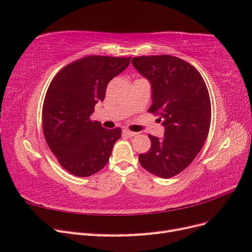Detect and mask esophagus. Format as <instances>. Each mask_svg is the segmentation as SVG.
I'll return each instance as SVG.
<instances>
[{
	"mask_svg": "<svg viewBox=\"0 0 252 252\" xmlns=\"http://www.w3.org/2000/svg\"><path fill=\"white\" fill-rule=\"evenodd\" d=\"M123 133H124V134H126L127 136H129V138H132V136H135L136 134H138V132L129 131V130H127V129H125V130H123Z\"/></svg>",
	"mask_w": 252,
	"mask_h": 252,
	"instance_id": "esophagus-1",
	"label": "esophagus"
}]
</instances>
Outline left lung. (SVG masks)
<instances>
[{"label":"left lung","mask_w":252,"mask_h":252,"mask_svg":"<svg viewBox=\"0 0 252 252\" xmlns=\"http://www.w3.org/2000/svg\"><path fill=\"white\" fill-rule=\"evenodd\" d=\"M151 86L149 112L158 113L164 136L150 135L151 147L139 156L144 169L168 179L184 170L201 151L211 120L206 84L193 66L177 57L150 56L131 60Z\"/></svg>","instance_id":"8db88e82"}]
</instances>
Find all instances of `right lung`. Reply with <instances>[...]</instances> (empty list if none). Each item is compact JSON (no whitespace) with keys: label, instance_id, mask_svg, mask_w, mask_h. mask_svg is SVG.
<instances>
[{"label":"right lung","instance_id":"obj_1","mask_svg":"<svg viewBox=\"0 0 252 252\" xmlns=\"http://www.w3.org/2000/svg\"><path fill=\"white\" fill-rule=\"evenodd\" d=\"M131 58L89 56L65 66L51 81L42 111L43 131L61 166L77 177H90L108 163L121 129L91 121L108 83Z\"/></svg>","mask_w":252,"mask_h":252}]
</instances>
